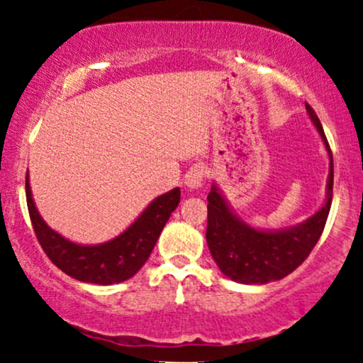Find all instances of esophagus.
Segmentation results:
<instances>
[{
    "label": "esophagus",
    "mask_w": 363,
    "mask_h": 363,
    "mask_svg": "<svg viewBox=\"0 0 363 363\" xmlns=\"http://www.w3.org/2000/svg\"><path fill=\"white\" fill-rule=\"evenodd\" d=\"M205 167L203 165H196V167L187 170L186 177H184V184L189 187V189H198L201 187L203 181H205Z\"/></svg>",
    "instance_id": "1"
}]
</instances>
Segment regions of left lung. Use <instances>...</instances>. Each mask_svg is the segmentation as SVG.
I'll return each mask as SVG.
<instances>
[{"instance_id": "8db88e82", "label": "left lung", "mask_w": 363, "mask_h": 363, "mask_svg": "<svg viewBox=\"0 0 363 363\" xmlns=\"http://www.w3.org/2000/svg\"><path fill=\"white\" fill-rule=\"evenodd\" d=\"M306 109L329 155L328 198L318 213L285 230H256L232 213L216 186L208 194V247L220 272L237 283L262 285L285 278L307 259L324 230L333 199V153L318 114L307 102Z\"/></svg>"}]
</instances>
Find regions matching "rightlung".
Segmentation results:
<instances>
[{
  "mask_svg": "<svg viewBox=\"0 0 363 363\" xmlns=\"http://www.w3.org/2000/svg\"><path fill=\"white\" fill-rule=\"evenodd\" d=\"M25 193L35 237L52 264L74 280L97 285H112L135 277L147 262L162 228L181 201V189L176 187L153 199L135 223L116 239L99 245H80L61 237L40 218L32 199L28 172L25 177Z\"/></svg>",
  "mask_w": 363,
  "mask_h": 363,
  "instance_id": "1",
  "label": "right lung"
}]
</instances>
